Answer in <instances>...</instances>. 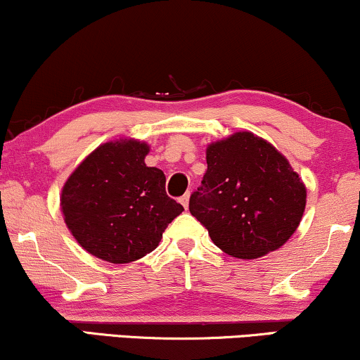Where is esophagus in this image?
<instances>
[{
	"instance_id": "1",
	"label": "esophagus",
	"mask_w": 360,
	"mask_h": 360,
	"mask_svg": "<svg viewBox=\"0 0 360 360\" xmlns=\"http://www.w3.org/2000/svg\"><path fill=\"white\" fill-rule=\"evenodd\" d=\"M189 196H191V194H189V193H186L184 196L179 199V201H181V205L184 206V210H188V206H189Z\"/></svg>"
}]
</instances>
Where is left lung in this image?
I'll use <instances>...</instances> for the list:
<instances>
[{
    "instance_id": "obj_1",
    "label": "left lung",
    "mask_w": 360,
    "mask_h": 360,
    "mask_svg": "<svg viewBox=\"0 0 360 360\" xmlns=\"http://www.w3.org/2000/svg\"><path fill=\"white\" fill-rule=\"evenodd\" d=\"M207 171L189 211L213 243L251 259L278 250L295 233L307 189L285 155L251 132H236L206 149Z\"/></svg>"
}]
</instances>
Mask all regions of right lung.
<instances>
[{"label":"right lung","mask_w":360,"mask_h":360,"mask_svg":"<svg viewBox=\"0 0 360 360\" xmlns=\"http://www.w3.org/2000/svg\"><path fill=\"white\" fill-rule=\"evenodd\" d=\"M146 142H105L72 172L60 196L68 229L82 248L109 263H131L158 248L184 207L166 194L161 169L147 167Z\"/></svg>","instance_id":"obj_1"}]
</instances>
